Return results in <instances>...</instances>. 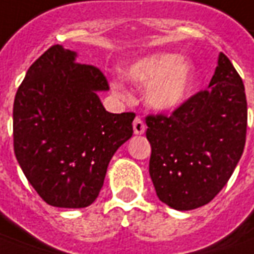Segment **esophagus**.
I'll return each instance as SVG.
<instances>
[{
  "label": "esophagus",
  "instance_id": "1",
  "mask_svg": "<svg viewBox=\"0 0 254 254\" xmlns=\"http://www.w3.org/2000/svg\"><path fill=\"white\" fill-rule=\"evenodd\" d=\"M132 128H134V134L139 135V134H144L145 130H146V126H145V123L142 122L141 117H135L134 119V123H132Z\"/></svg>",
  "mask_w": 254,
  "mask_h": 254
}]
</instances>
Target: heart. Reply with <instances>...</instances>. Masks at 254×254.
I'll return each mask as SVG.
<instances>
[{
	"mask_svg": "<svg viewBox=\"0 0 254 254\" xmlns=\"http://www.w3.org/2000/svg\"><path fill=\"white\" fill-rule=\"evenodd\" d=\"M123 74L131 83L148 84L144 99L156 110L177 108L193 83V66L190 61L166 52L138 58L124 69ZM112 87L117 95H124L120 84L113 83Z\"/></svg>",
	"mask_w": 254,
	"mask_h": 254,
	"instance_id": "b5f03b06",
	"label": "heart"
}]
</instances>
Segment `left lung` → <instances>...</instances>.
<instances>
[{
  "label": "left lung",
  "instance_id": "8db88e82",
  "mask_svg": "<svg viewBox=\"0 0 254 254\" xmlns=\"http://www.w3.org/2000/svg\"><path fill=\"white\" fill-rule=\"evenodd\" d=\"M149 174L157 197L176 210L207 204L228 183L244 153L245 85L223 52L209 88L167 115H148Z\"/></svg>",
  "mask_w": 254,
  "mask_h": 254
}]
</instances>
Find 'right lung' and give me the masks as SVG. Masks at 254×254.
<instances>
[{"instance_id":"1","label":"right lung","mask_w":254,"mask_h":254,"mask_svg":"<svg viewBox=\"0 0 254 254\" xmlns=\"http://www.w3.org/2000/svg\"><path fill=\"white\" fill-rule=\"evenodd\" d=\"M102 71L76 62V52L52 45L29 67L13 102V149L24 176L55 207L90 206L108 164L132 135L135 113H109L98 91Z\"/></svg>"}]
</instances>
